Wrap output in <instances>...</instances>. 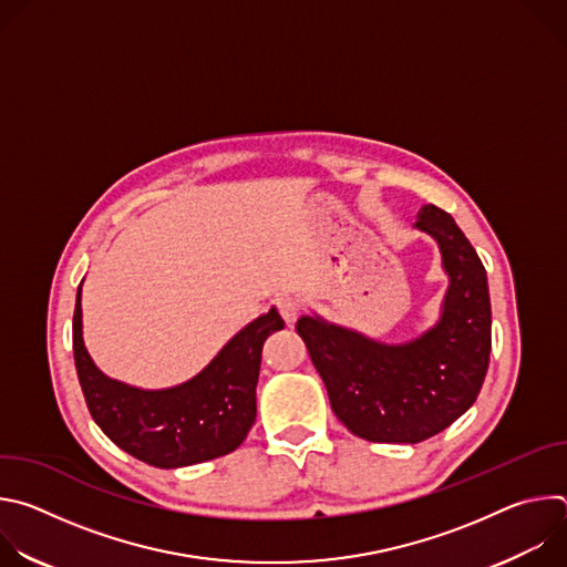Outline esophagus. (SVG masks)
Here are the masks:
<instances>
[{
  "label": "esophagus",
  "mask_w": 567,
  "mask_h": 567,
  "mask_svg": "<svg viewBox=\"0 0 567 567\" xmlns=\"http://www.w3.org/2000/svg\"><path fill=\"white\" fill-rule=\"evenodd\" d=\"M276 305H278V311L287 326H293V322L298 320V313H300V300L291 293H282V296H278Z\"/></svg>",
  "instance_id": "esophagus-1"
}]
</instances>
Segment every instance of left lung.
<instances>
[{
  "label": "left lung",
  "mask_w": 567,
  "mask_h": 567,
  "mask_svg": "<svg viewBox=\"0 0 567 567\" xmlns=\"http://www.w3.org/2000/svg\"><path fill=\"white\" fill-rule=\"evenodd\" d=\"M415 228L442 254L449 287L440 318L422 334L385 343L320 316H302L298 334L328 388L343 426L368 442L417 444L464 415L482 388L492 352L487 271L455 219L433 204Z\"/></svg>",
  "instance_id": "1"
}]
</instances>
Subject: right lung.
<instances>
[{"label": "right lung", "mask_w": 567, "mask_h": 567, "mask_svg": "<svg viewBox=\"0 0 567 567\" xmlns=\"http://www.w3.org/2000/svg\"><path fill=\"white\" fill-rule=\"evenodd\" d=\"M83 282L75 293L73 359L87 409L101 431L125 453L179 468L221 457L245 442L256 422V385L265 341L285 328L276 307L241 328L193 379L143 390L110 379L83 339Z\"/></svg>", "instance_id": "1"}]
</instances>
